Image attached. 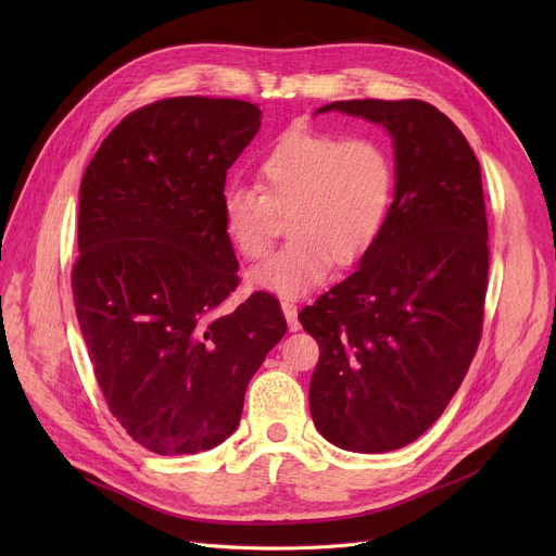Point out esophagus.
Here are the masks:
<instances>
[{
    "instance_id": "obj_1",
    "label": "esophagus",
    "mask_w": 556,
    "mask_h": 556,
    "mask_svg": "<svg viewBox=\"0 0 556 556\" xmlns=\"http://www.w3.org/2000/svg\"><path fill=\"white\" fill-rule=\"evenodd\" d=\"M281 311H283V315L288 319L290 331H298L300 329V319H298V304H295V300L283 298L281 300Z\"/></svg>"
}]
</instances>
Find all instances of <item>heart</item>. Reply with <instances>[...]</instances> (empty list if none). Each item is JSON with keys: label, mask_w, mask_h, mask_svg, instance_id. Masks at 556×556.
Returning <instances> with one entry per match:
<instances>
[{"label": "heart", "mask_w": 556, "mask_h": 556, "mask_svg": "<svg viewBox=\"0 0 556 556\" xmlns=\"http://www.w3.org/2000/svg\"><path fill=\"white\" fill-rule=\"evenodd\" d=\"M261 187L231 185L220 198L223 229L245 258L273 245L277 214L288 212V243L252 270V283L302 293L336 266H354L381 239L396 193V164L371 137L295 128L258 162Z\"/></svg>", "instance_id": "heart-1"}]
</instances>
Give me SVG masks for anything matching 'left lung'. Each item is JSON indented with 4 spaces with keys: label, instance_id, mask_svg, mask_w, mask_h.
I'll use <instances>...</instances> for the list:
<instances>
[{
    "label": "left lung",
    "instance_id": "8db88e82",
    "mask_svg": "<svg viewBox=\"0 0 556 556\" xmlns=\"http://www.w3.org/2000/svg\"><path fill=\"white\" fill-rule=\"evenodd\" d=\"M394 139L396 193L356 273L302 308L317 340L308 405L329 442L388 453L446 410L478 352L489 275L480 162L444 112L417 99L333 101Z\"/></svg>",
    "mask_w": 556,
    "mask_h": 556
}]
</instances>
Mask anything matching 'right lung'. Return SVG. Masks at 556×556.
<instances>
[{
	"label": "right lung",
	"instance_id": "1",
	"mask_svg": "<svg viewBox=\"0 0 556 556\" xmlns=\"http://www.w3.org/2000/svg\"><path fill=\"white\" fill-rule=\"evenodd\" d=\"M258 126L248 101L162 99L124 116L83 175L78 325L110 413L157 455L225 442L286 333L266 290L218 313L241 281L220 198Z\"/></svg>",
	"mask_w": 556,
	"mask_h": 556
}]
</instances>
